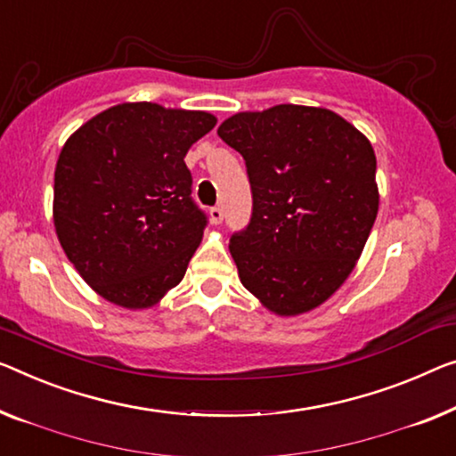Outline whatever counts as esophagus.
<instances>
[{
	"label": "esophagus",
	"instance_id": "1",
	"mask_svg": "<svg viewBox=\"0 0 456 456\" xmlns=\"http://www.w3.org/2000/svg\"><path fill=\"white\" fill-rule=\"evenodd\" d=\"M208 215H210V223H215V225H221L223 216H225V213H223V207H213Z\"/></svg>",
	"mask_w": 456,
	"mask_h": 456
}]
</instances>
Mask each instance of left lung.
<instances>
[{
    "instance_id": "8db88e82",
    "label": "left lung",
    "mask_w": 456,
    "mask_h": 456,
    "mask_svg": "<svg viewBox=\"0 0 456 456\" xmlns=\"http://www.w3.org/2000/svg\"><path fill=\"white\" fill-rule=\"evenodd\" d=\"M219 137L241 153L251 219L229 240L241 284L278 315L315 309L354 268L379 210L372 145L325 108L240 112Z\"/></svg>"
}]
</instances>
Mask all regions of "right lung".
I'll use <instances>...</instances> for the list:
<instances>
[{"mask_svg":"<svg viewBox=\"0 0 456 456\" xmlns=\"http://www.w3.org/2000/svg\"><path fill=\"white\" fill-rule=\"evenodd\" d=\"M215 125L208 112L133 102L87 120L61 149L54 229L106 301L151 307L184 278L208 223L184 158Z\"/></svg>","mask_w":456,"mask_h":456,"instance_id":"1","label":"right lung"}]
</instances>
